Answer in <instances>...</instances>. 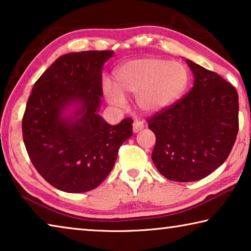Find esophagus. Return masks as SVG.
Returning <instances> with one entry per match:
<instances>
[{"mask_svg":"<svg viewBox=\"0 0 251 251\" xmlns=\"http://www.w3.org/2000/svg\"><path fill=\"white\" fill-rule=\"evenodd\" d=\"M144 127H145V124H144V122H141V121H138V120H135L134 121V124H133L134 133H137V131L142 130Z\"/></svg>","mask_w":251,"mask_h":251,"instance_id":"obj_1","label":"esophagus"}]
</instances>
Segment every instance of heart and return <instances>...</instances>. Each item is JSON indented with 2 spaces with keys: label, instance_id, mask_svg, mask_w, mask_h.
Wrapping results in <instances>:
<instances>
[{
  "label": "heart",
  "instance_id": "1",
  "mask_svg": "<svg viewBox=\"0 0 251 251\" xmlns=\"http://www.w3.org/2000/svg\"><path fill=\"white\" fill-rule=\"evenodd\" d=\"M115 86L103 84V92L110 104L123 106L125 95H136L138 107L154 114L171 107L184 95L189 75L178 62L158 57L131 59L115 72Z\"/></svg>",
  "mask_w": 251,
  "mask_h": 251
}]
</instances>
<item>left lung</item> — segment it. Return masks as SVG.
Segmentation results:
<instances>
[{"label": "left lung", "mask_w": 251, "mask_h": 251, "mask_svg": "<svg viewBox=\"0 0 251 251\" xmlns=\"http://www.w3.org/2000/svg\"><path fill=\"white\" fill-rule=\"evenodd\" d=\"M194 86L171 107L147 118L156 144L151 159L169 180L196 181L230 154L239 129L238 93L215 72L189 59Z\"/></svg>", "instance_id": "obj_1"}]
</instances>
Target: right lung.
I'll list each match as a JSON object with an SVG mask.
<instances>
[{"label": "right lung", "mask_w": 251, "mask_h": 251, "mask_svg": "<svg viewBox=\"0 0 251 251\" xmlns=\"http://www.w3.org/2000/svg\"><path fill=\"white\" fill-rule=\"evenodd\" d=\"M113 50H86L57 58L34 84L22 120L25 148L33 166L55 188L85 193L96 188L133 135V120L109 125L97 110L103 96L101 69ZM73 102V118L62 112Z\"/></svg>", "instance_id": "right-lung-1"}]
</instances>
